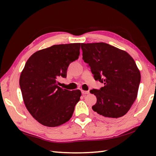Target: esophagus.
<instances>
[{
	"mask_svg": "<svg viewBox=\"0 0 156 156\" xmlns=\"http://www.w3.org/2000/svg\"><path fill=\"white\" fill-rule=\"evenodd\" d=\"M89 93V91H84V90H82V94L83 95H86V94H88Z\"/></svg>",
	"mask_w": 156,
	"mask_h": 156,
	"instance_id": "1",
	"label": "esophagus"
}]
</instances>
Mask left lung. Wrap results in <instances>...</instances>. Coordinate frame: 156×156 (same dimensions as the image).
Instances as JSON below:
<instances>
[{"label":"left lung","instance_id":"8db88e82","mask_svg":"<svg viewBox=\"0 0 156 156\" xmlns=\"http://www.w3.org/2000/svg\"><path fill=\"white\" fill-rule=\"evenodd\" d=\"M81 49L94 79L104 83L100 89L90 91L97 98L92 109L109 120L125 115L138 96L141 78L133 58L105 43H81Z\"/></svg>","mask_w":156,"mask_h":156}]
</instances>
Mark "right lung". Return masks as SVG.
Segmentation results:
<instances>
[{"label":"right lung","mask_w":156,"mask_h":156,"mask_svg":"<svg viewBox=\"0 0 156 156\" xmlns=\"http://www.w3.org/2000/svg\"><path fill=\"white\" fill-rule=\"evenodd\" d=\"M80 43L55 44L36 51L26 62L19 84L25 107L34 119L54 127L70 120L80 100L79 89L69 91L58 86L60 77L80 55Z\"/></svg>","instance_id":"1"}]
</instances>
